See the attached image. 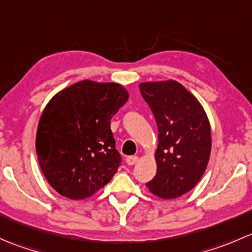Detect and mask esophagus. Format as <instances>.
I'll list each match as a JSON object with an SVG mask.
<instances>
[{
  "instance_id": "1",
  "label": "esophagus",
  "mask_w": 252,
  "mask_h": 252,
  "mask_svg": "<svg viewBox=\"0 0 252 252\" xmlns=\"http://www.w3.org/2000/svg\"><path fill=\"white\" fill-rule=\"evenodd\" d=\"M138 156H128L126 157V164H128V166H133V164H135L136 162H138Z\"/></svg>"
}]
</instances>
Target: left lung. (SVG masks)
I'll return each instance as SVG.
<instances>
[{"label":"left lung","mask_w":252,"mask_h":252,"mask_svg":"<svg viewBox=\"0 0 252 252\" xmlns=\"http://www.w3.org/2000/svg\"><path fill=\"white\" fill-rule=\"evenodd\" d=\"M158 129L157 172L146 183L161 199L187 194L204 175L211 154V126L192 94L174 80L139 85Z\"/></svg>","instance_id":"8db88e82"}]
</instances>
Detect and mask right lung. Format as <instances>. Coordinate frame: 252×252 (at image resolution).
<instances>
[{
  "mask_svg": "<svg viewBox=\"0 0 252 252\" xmlns=\"http://www.w3.org/2000/svg\"><path fill=\"white\" fill-rule=\"evenodd\" d=\"M128 97L119 84L83 80L51 98L37 126L36 154L58 194L86 199L113 178L122 157L111 119Z\"/></svg>",
  "mask_w": 252,
  "mask_h": 252,
  "instance_id": "right-lung-1",
  "label": "right lung"
}]
</instances>
